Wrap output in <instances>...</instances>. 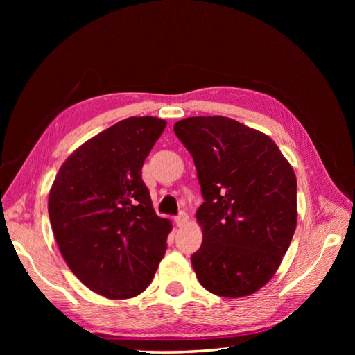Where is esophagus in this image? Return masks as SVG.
<instances>
[{
  "label": "esophagus",
  "instance_id": "esophagus-1",
  "mask_svg": "<svg viewBox=\"0 0 355 355\" xmlns=\"http://www.w3.org/2000/svg\"><path fill=\"white\" fill-rule=\"evenodd\" d=\"M188 222V214L187 213H180L179 216L175 218V223L178 227H184V225Z\"/></svg>",
  "mask_w": 355,
  "mask_h": 355
}]
</instances>
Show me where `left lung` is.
Masks as SVG:
<instances>
[{
	"label": "left lung",
	"mask_w": 355,
	"mask_h": 355,
	"mask_svg": "<svg viewBox=\"0 0 355 355\" xmlns=\"http://www.w3.org/2000/svg\"><path fill=\"white\" fill-rule=\"evenodd\" d=\"M175 133L194 158L204 202L191 263L222 297L257 292L280 266L297 219L296 176L270 136L232 118L189 116Z\"/></svg>",
	"instance_id": "obj_1"
}]
</instances>
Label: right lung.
Instances as JSON below:
<instances>
[{
  "label": "right lung",
  "mask_w": 355,
  "mask_h": 355,
  "mask_svg": "<svg viewBox=\"0 0 355 355\" xmlns=\"http://www.w3.org/2000/svg\"><path fill=\"white\" fill-rule=\"evenodd\" d=\"M166 124L155 116L118 121L75 149L50 188L49 216L63 259L108 299L142 293L167 249L171 222L157 216L141 175Z\"/></svg>",
  "instance_id": "right-lung-1"
}]
</instances>
